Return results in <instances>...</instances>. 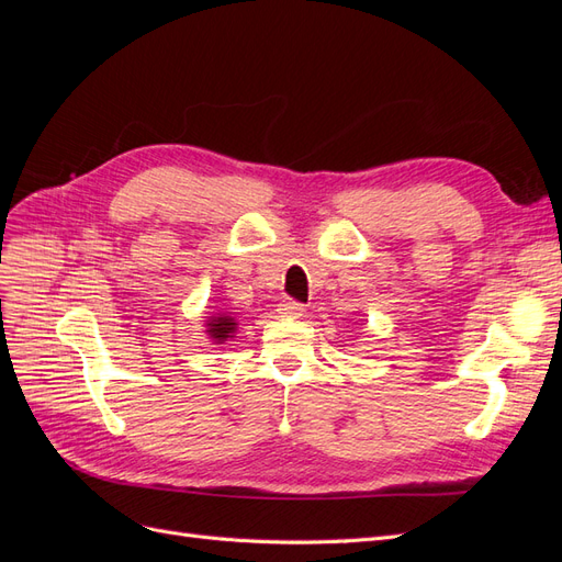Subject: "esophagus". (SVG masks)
<instances>
[{
	"label": "esophagus",
	"mask_w": 562,
	"mask_h": 562,
	"mask_svg": "<svg viewBox=\"0 0 562 562\" xmlns=\"http://www.w3.org/2000/svg\"><path fill=\"white\" fill-rule=\"evenodd\" d=\"M302 312H304V304L302 302H297V300H283L281 304H279V314L281 316H288V318H297V316H302Z\"/></svg>",
	"instance_id": "1"
}]
</instances>
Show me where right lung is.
I'll return each instance as SVG.
<instances>
[{
  "instance_id": "obj_1",
  "label": "right lung",
  "mask_w": 562,
  "mask_h": 562,
  "mask_svg": "<svg viewBox=\"0 0 562 562\" xmlns=\"http://www.w3.org/2000/svg\"><path fill=\"white\" fill-rule=\"evenodd\" d=\"M234 328H236L234 318H227V316L211 318V323H209V333H211L213 339H217V342H225L227 337H232Z\"/></svg>"
}]
</instances>
